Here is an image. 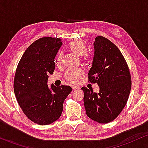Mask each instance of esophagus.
<instances>
[{"mask_svg":"<svg viewBox=\"0 0 148 148\" xmlns=\"http://www.w3.org/2000/svg\"><path fill=\"white\" fill-rule=\"evenodd\" d=\"M71 88H72V89L73 90H75V89H79V86H71Z\"/></svg>","mask_w":148,"mask_h":148,"instance_id":"obj_1","label":"esophagus"}]
</instances>
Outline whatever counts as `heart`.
Instances as JSON below:
<instances>
[{
	"label": "heart",
	"instance_id": "b5f03b06",
	"mask_svg": "<svg viewBox=\"0 0 148 148\" xmlns=\"http://www.w3.org/2000/svg\"><path fill=\"white\" fill-rule=\"evenodd\" d=\"M69 49L70 51L73 52L74 54L79 56H83L82 61L84 62L86 65H90L92 62V54L89 52H87V48L84 43L79 40H75L72 41L69 44ZM63 59V54L59 53L56 56V63L57 65H61ZM84 76V71L81 69H70L68 70L65 73L64 77L66 79L71 83H76L78 82L80 78Z\"/></svg>",
	"mask_w": 148,
	"mask_h": 148
}]
</instances>
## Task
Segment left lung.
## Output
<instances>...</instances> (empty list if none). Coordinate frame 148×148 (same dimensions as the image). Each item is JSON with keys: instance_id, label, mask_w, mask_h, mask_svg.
Wrapping results in <instances>:
<instances>
[{"instance_id": "obj_1", "label": "left lung", "mask_w": 148, "mask_h": 148, "mask_svg": "<svg viewBox=\"0 0 148 148\" xmlns=\"http://www.w3.org/2000/svg\"><path fill=\"white\" fill-rule=\"evenodd\" d=\"M94 46L95 56L88 82L97 84L99 92L82 87L84 103L89 118L105 124L117 118L125 107L132 81L126 60L115 44L99 36L95 38Z\"/></svg>"}]
</instances>
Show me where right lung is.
<instances>
[{"label": "right lung", "mask_w": 148, "mask_h": 148, "mask_svg": "<svg viewBox=\"0 0 148 148\" xmlns=\"http://www.w3.org/2000/svg\"><path fill=\"white\" fill-rule=\"evenodd\" d=\"M62 45L61 38H38L28 47L15 73L13 89L17 102L30 120L40 125L53 123L60 117L63 104L71 88L47 84L55 69L54 59Z\"/></svg>", "instance_id": "obj_1"}]
</instances>
